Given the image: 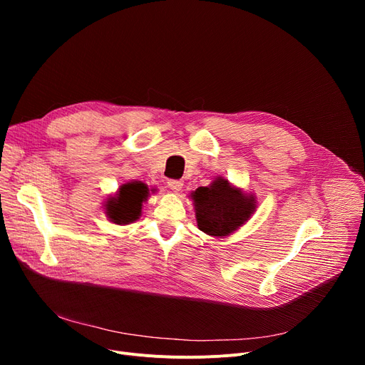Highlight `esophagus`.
<instances>
[{"label": "esophagus", "instance_id": "1", "mask_svg": "<svg viewBox=\"0 0 365 365\" xmlns=\"http://www.w3.org/2000/svg\"><path fill=\"white\" fill-rule=\"evenodd\" d=\"M168 186L171 190H175V192H179V190H182L183 187V182L182 180H176V179H171L168 180Z\"/></svg>", "mask_w": 365, "mask_h": 365}]
</instances>
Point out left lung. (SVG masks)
Listing matches in <instances>:
<instances>
[{
    "label": "left lung",
    "instance_id": "8db88e82",
    "mask_svg": "<svg viewBox=\"0 0 365 365\" xmlns=\"http://www.w3.org/2000/svg\"><path fill=\"white\" fill-rule=\"evenodd\" d=\"M197 210L200 231L212 237H226L248 220L256 210L253 195H245L225 179L201 186L190 195Z\"/></svg>",
    "mask_w": 365,
    "mask_h": 365
}]
</instances>
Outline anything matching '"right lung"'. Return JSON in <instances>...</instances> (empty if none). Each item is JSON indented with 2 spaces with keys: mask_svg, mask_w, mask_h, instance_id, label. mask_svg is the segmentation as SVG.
I'll return each mask as SVG.
<instances>
[{
  "mask_svg": "<svg viewBox=\"0 0 365 365\" xmlns=\"http://www.w3.org/2000/svg\"><path fill=\"white\" fill-rule=\"evenodd\" d=\"M149 189L142 182H130L120 187L117 197L109 198L106 204L108 217L117 225H127L138 220L142 202L146 201Z\"/></svg>",
  "mask_w": 365,
  "mask_h": 365,
  "instance_id": "right-lung-1",
  "label": "right lung"
}]
</instances>
